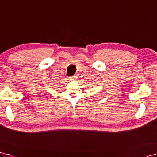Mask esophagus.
Returning a JSON list of instances; mask_svg holds the SVG:
<instances>
[{
	"mask_svg": "<svg viewBox=\"0 0 157 157\" xmlns=\"http://www.w3.org/2000/svg\"><path fill=\"white\" fill-rule=\"evenodd\" d=\"M69 79H75V76H70L68 78Z\"/></svg>",
	"mask_w": 157,
	"mask_h": 157,
	"instance_id": "esophagus-1",
	"label": "esophagus"
}]
</instances>
